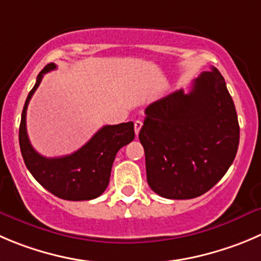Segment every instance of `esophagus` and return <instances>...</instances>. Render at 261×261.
Masks as SVG:
<instances>
[{
	"label": "esophagus",
	"instance_id": "34e87169",
	"mask_svg": "<svg viewBox=\"0 0 261 261\" xmlns=\"http://www.w3.org/2000/svg\"><path fill=\"white\" fill-rule=\"evenodd\" d=\"M143 123L142 120H136L135 121V132H136V136H138V133H140L141 128H142Z\"/></svg>",
	"mask_w": 261,
	"mask_h": 261
}]
</instances>
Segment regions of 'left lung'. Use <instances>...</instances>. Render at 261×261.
<instances>
[{
    "label": "left lung",
    "instance_id": "1",
    "mask_svg": "<svg viewBox=\"0 0 261 261\" xmlns=\"http://www.w3.org/2000/svg\"><path fill=\"white\" fill-rule=\"evenodd\" d=\"M140 130L151 190L172 200L198 197L227 173L237 153L234 103L217 68L188 93L175 91L148 105Z\"/></svg>",
    "mask_w": 261,
    "mask_h": 261
}]
</instances>
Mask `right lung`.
<instances>
[{
    "label": "right lung",
    "mask_w": 261,
    "mask_h": 261,
    "mask_svg": "<svg viewBox=\"0 0 261 261\" xmlns=\"http://www.w3.org/2000/svg\"><path fill=\"white\" fill-rule=\"evenodd\" d=\"M54 69H56L54 63L44 66L24 103L19 128L21 155L32 175L52 195L69 201L92 200L102 195L108 187L118 151L135 140V124L128 121L102 126L86 145L70 155L61 158L39 155L27 133V109L44 74Z\"/></svg>",
    "instance_id": "1"
}]
</instances>
